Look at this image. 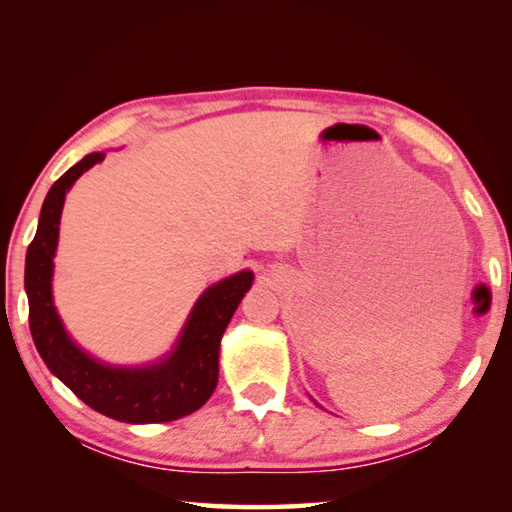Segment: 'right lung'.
Segmentation results:
<instances>
[{
  "mask_svg": "<svg viewBox=\"0 0 512 512\" xmlns=\"http://www.w3.org/2000/svg\"><path fill=\"white\" fill-rule=\"evenodd\" d=\"M103 159L105 152H89L44 197L24 267L33 344L47 369L98 414L132 425L168 423L193 414L215 391L222 335L254 283V272L242 270L206 288L179 330L173 351L157 362L116 366L89 355L62 324L51 281L65 197L76 179Z\"/></svg>",
  "mask_w": 512,
  "mask_h": 512,
  "instance_id": "add662e5",
  "label": "right lung"
}]
</instances>
